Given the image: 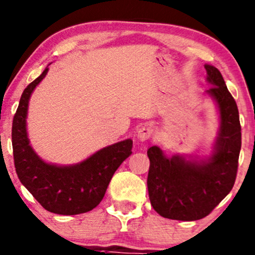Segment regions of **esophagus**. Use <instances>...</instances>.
Wrapping results in <instances>:
<instances>
[{"mask_svg":"<svg viewBox=\"0 0 255 255\" xmlns=\"http://www.w3.org/2000/svg\"><path fill=\"white\" fill-rule=\"evenodd\" d=\"M152 134H153V129L150 127V126H142V127L139 128L138 132H136V138H138L140 141H144L151 138Z\"/></svg>","mask_w":255,"mask_h":255,"instance_id":"1","label":"esophagus"}]
</instances>
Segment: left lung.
Here are the masks:
<instances>
[{
	"mask_svg": "<svg viewBox=\"0 0 255 255\" xmlns=\"http://www.w3.org/2000/svg\"><path fill=\"white\" fill-rule=\"evenodd\" d=\"M206 94L214 100L219 129L209 155L168 156L157 145L147 150V190L151 206L163 218L183 222L202 219L231 191L241 150V125L236 102L220 71L206 64Z\"/></svg>",
	"mask_w": 255,
	"mask_h": 255,
	"instance_id": "1",
	"label": "left lung"
}]
</instances>
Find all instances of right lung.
Returning <instances> with one entry per match:
<instances>
[{
    "mask_svg": "<svg viewBox=\"0 0 255 255\" xmlns=\"http://www.w3.org/2000/svg\"><path fill=\"white\" fill-rule=\"evenodd\" d=\"M48 66L21 94L13 119L12 145L19 180L48 212L75 215L92 211L104 197L114 173L132 153L133 140L115 142L75 164L48 163L36 153L26 129L32 92L48 72Z\"/></svg>",
    "mask_w": 255,
    "mask_h": 255,
    "instance_id": "1",
    "label": "right lung"
}]
</instances>
